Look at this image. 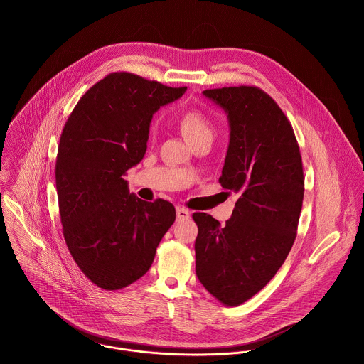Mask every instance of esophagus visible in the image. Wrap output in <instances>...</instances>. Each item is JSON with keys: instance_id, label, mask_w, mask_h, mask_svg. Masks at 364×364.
<instances>
[{"instance_id": "esophagus-1", "label": "esophagus", "mask_w": 364, "mask_h": 364, "mask_svg": "<svg viewBox=\"0 0 364 364\" xmlns=\"http://www.w3.org/2000/svg\"><path fill=\"white\" fill-rule=\"evenodd\" d=\"M191 217V213L183 208H176V218L178 220H188Z\"/></svg>"}]
</instances>
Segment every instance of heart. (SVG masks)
Masks as SVG:
<instances>
[{
    "label": "heart",
    "mask_w": 364,
    "mask_h": 364,
    "mask_svg": "<svg viewBox=\"0 0 364 364\" xmlns=\"http://www.w3.org/2000/svg\"><path fill=\"white\" fill-rule=\"evenodd\" d=\"M179 129L185 139L193 146L195 143L213 137V124L208 116L199 109H189L178 119Z\"/></svg>",
    "instance_id": "heart-1"
}]
</instances>
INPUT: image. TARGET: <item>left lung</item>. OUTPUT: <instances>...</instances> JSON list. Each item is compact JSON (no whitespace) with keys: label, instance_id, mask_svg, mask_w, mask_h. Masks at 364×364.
I'll use <instances>...</instances> for the list:
<instances>
[{"label":"left lung","instance_id":"obj_1","mask_svg":"<svg viewBox=\"0 0 364 364\" xmlns=\"http://www.w3.org/2000/svg\"><path fill=\"white\" fill-rule=\"evenodd\" d=\"M203 95L227 113L230 144L218 182L240 198L225 225L193 213L196 274L211 296L231 307L260 291L294 244L303 161L289 119L258 87H224Z\"/></svg>","mask_w":364,"mask_h":364}]
</instances>
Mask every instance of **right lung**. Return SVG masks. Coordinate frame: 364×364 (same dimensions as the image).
Masks as SVG:
<instances>
[{
  "label": "right lung",
  "instance_id": "right-lung-1",
  "mask_svg": "<svg viewBox=\"0 0 364 364\" xmlns=\"http://www.w3.org/2000/svg\"><path fill=\"white\" fill-rule=\"evenodd\" d=\"M185 91L112 73L81 97L64 124L55 158L63 235L81 272L101 289L119 290L144 276L175 221L172 203L136 198L123 176L146 154L153 114Z\"/></svg>",
  "mask_w": 364,
  "mask_h": 364
}]
</instances>
